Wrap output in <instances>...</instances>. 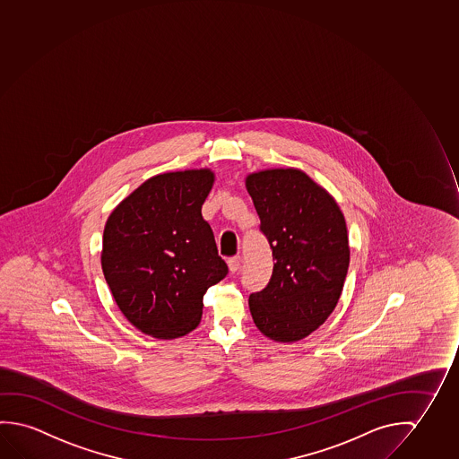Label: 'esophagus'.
I'll return each instance as SVG.
<instances>
[{"label": "esophagus", "instance_id": "esophagus-1", "mask_svg": "<svg viewBox=\"0 0 459 459\" xmlns=\"http://www.w3.org/2000/svg\"><path fill=\"white\" fill-rule=\"evenodd\" d=\"M240 262H242V260H240V256H233V258H230V260H228L230 271H231V273H238L240 268Z\"/></svg>", "mask_w": 459, "mask_h": 459}]
</instances>
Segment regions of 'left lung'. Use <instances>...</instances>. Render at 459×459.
<instances>
[{
    "label": "left lung",
    "mask_w": 459,
    "mask_h": 459,
    "mask_svg": "<svg viewBox=\"0 0 459 459\" xmlns=\"http://www.w3.org/2000/svg\"><path fill=\"white\" fill-rule=\"evenodd\" d=\"M260 231L273 248V276L248 297L255 325L279 342L311 335L333 313L350 266V240L335 199L299 169L248 174Z\"/></svg>",
    "instance_id": "obj_1"
}]
</instances>
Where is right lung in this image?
I'll list each match as a JSON object with an SVG mask.
<instances>
[{"label": "right lung", "mask_w": 459, "mask_h": 459, "mask_svg": "<svg viewBox=\"0 0 459 459\" xmlns=\"http://www.w3.org/2000/svg\"><path fill=\"white\" fill-rule=\"evenodd\" d=\"M215 175H154L109 213L102 270L117 307L146 335L174 340L199 325L209 287L228 274L203 204Z\"/></svg>", "instance_id": "right-lung-1"}]
</instances>
